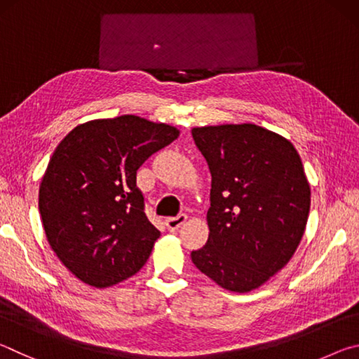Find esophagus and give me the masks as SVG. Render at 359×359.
<instances>
[{"instance_id":"34e87169","label":"esophagus","mask_w":359,"mask_h":359,"mask_svg":"<svg viewBox=\"0 0 359 359\" xmlns=\"http://www.w3.org/2000/svg\"><path fill=\"white\" fill-rule=\"evenodd\" d=\"M187 215L185 214H179L177 217H171V218H166V226L169 231H175L179 229L182 224L187 222Z\"/></svg>"}]
</instances>
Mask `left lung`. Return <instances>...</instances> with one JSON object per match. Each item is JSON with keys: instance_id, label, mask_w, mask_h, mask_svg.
Wrapping results in <instances>:
<instances>
[{"instance_id": "obj_1", "label": "left lung", "mask_w": 359, "mask_h": 359, "mask_svg": "<svg viewBox=\"0 0 359 359\" xmlns=\"http://www.w3.org/2000/svg\"><path fill=\"white\" fill-rule=\"evenodd\" d=\"M212 175L209 239L191 252L203 274L234 293L285 267L306 231L311 185L288 139L253 123L193 128Z\"/></svg>"}]
</instances>
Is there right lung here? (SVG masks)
<instances>
[{"instance_id":"right-lung-1","label":"right lung","mask_w":359,"mask_h":359,"mask_svg":"<svg viewBox=\"0 0 359 359\" xmlns=\"http://www.w3.org/2000/svg\"><path fill=\"white\" fill-rule=\"evenodd\" d=\"M180 131L137 115L90 120L57 145L39 185L48 245L72 276L107 288L135 276L160 231L144 212L136 172Z\"/></svg>"}]
</instances>
